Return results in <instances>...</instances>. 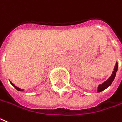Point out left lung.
<instances>
[{
  "mask_svg": "<svg viewBox=\"0 0 122 122\" xmlns=\"http://www.w3.org/2000/svg\"><path fill=\"white\" fill-rule=\"evenodd\" d=\"M117 71V64L116 63L115 67H114V71H113L112 73V75L110 77L109 79H107L106 81H105L103 83H102V85H99V87H98V92H101L103 91L104 89H106V88H107L109 86H110L112 82L113 81L114 79H115V76H116V72Z\"/></svg>",
  "mask_w": 122,
  "mask_h": 122,
  "instance_id": "obj_1",
  "label": "left lung"
}]
</instances>
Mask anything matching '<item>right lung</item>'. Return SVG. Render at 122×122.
I'll use <instances>...</instances> for the list:
<instances>
[{"mask_svg": "<svg viewBox=\"0 0 122 122\" xmlns=\"http://www.w3.org/2000/svg\"><path fill=\"white\" fill-rule=\"evenodd\" d=\"M10 83H11V84H12V85H13V86H14V87H15V89H17V90H18V91H23V89H20V88H19V87H16L15 85H14V84H13V83H11V82H10Z\"/></svg>", "mask_w": 122, "mask_h": 122, "instance_id": "obj_1", "label": "right lung"}]
</instances>
